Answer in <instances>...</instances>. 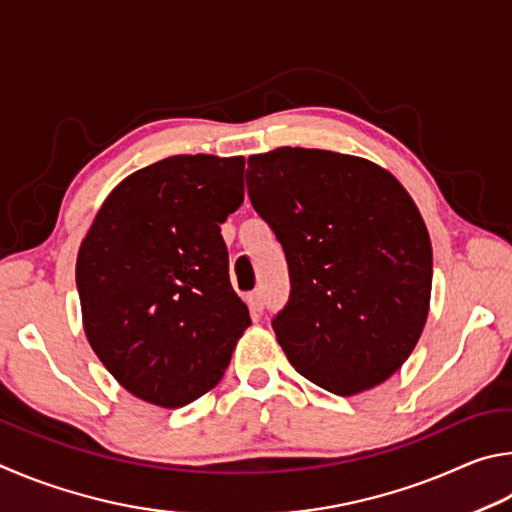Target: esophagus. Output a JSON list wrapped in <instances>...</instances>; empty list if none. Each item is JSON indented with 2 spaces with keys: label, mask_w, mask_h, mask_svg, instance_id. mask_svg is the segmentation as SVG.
I'll use <instances>...</instances> for the list:
<instances>
[{
  "label": "esophagus",
  "mask_w": 512,
  "mask_h": 512,
  "mask_svg": "<svg viewBox=\"0 0 512 512\" xmlns=\"http://www.w3.org/2000/svg\"><path fill=\"white\" fill-rule=\"evenodd\" d=\"M245 301H247V306H249L251 312H254V315H258V312L263 310V294L261 292H249Z\"/></svg>",
  "instance_id": "1"
}]
</instances>
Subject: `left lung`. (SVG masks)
<instances>
[{"instance_id": "8db88e82", "label": "left lung", "mask_w": 512, "mask_h": 512, "mask_svg": "<svg viewBox=\"0 0 512 512\" xmlns=\"http://www.w3.org/2000/svg\"><path fill=\"white\" fill-rule=\"evenodd\" d=\"M247 191L290 267L272 328L303 378L357 396L414 351L432 297V240L407 188L364 157L317 148L251 155Z\"/></svg>"}]
</instances>
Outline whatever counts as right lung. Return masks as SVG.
Returning a JSON list of instances; mask_svg holds the SVG:
<instances>
[{"label":"right lung","instance_id":"right-lung-1","mask_svg":"<svg viewBox=\"0 0 512 512\" xmlns=\"http://www.w3.org/2000/svg\"><path fill=\"white\" fill-rule=\"evenodd\" d=\"M245 157L175 155L107 195L80 242L92 351L125 391L177 409L222 380L251 324L220 224L245 200Z\"/></svg>","mask_w":512,"mask_h":512}]
</instances>
